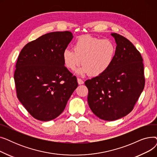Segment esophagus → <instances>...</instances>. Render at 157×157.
<instances>
[{
  "instance_id": "34e87169",
  "label": "esophagus",
  "mask_w": 157,
  "mask_h": 157,
  "mask_svg": "<svg viewBox=\"0 0 157 157\" xmlns=\"http://www.w3.org/2000/svg\"><path fill=\"white\" fill-rule=\"evenodd\" d=\"M78 83L79 84V85H81V84H83L84 83V81L82 80L81 78H78Z\"/></svg>"
}]
</instances>
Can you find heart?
<instances>
[{
	"mask_svg": "<svg viewBox=\"0 0 157 157\" xmlns=\"http://www.w3.org/2000/svg\"><path fill=\"white\" fill-rule=\"evenodd\" d=\"M116 45L110 39H101L90 35L79 36L73 44V49L66 48L63 52L65 67L74 71L82 63L78 71L82 75L90 73L92 76L102 75L113 63L116 55Z\"/></svg>",
	"mask_w": 157,
	"mask_h": 157,
	"instance_id": "b5f03b06",
	"label": "heart"
}]
</instances>
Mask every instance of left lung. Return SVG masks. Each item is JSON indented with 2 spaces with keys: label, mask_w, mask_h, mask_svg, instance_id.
Here are the masks:
<instances>
[{
  "label": "left lung",
  "mask_w": 157,
  "mask_h": 157,
  "mask_svg": "<svg viewBox=\"0 0 157 157\" xmlns=\"http://www.w3.org/2000/svg\"><path fill=\"white\" fill-rule=\"evenodd\" d=\"M111 36L117 44L113 63L102 75L85 82L90 108L106 121L124 117L132 111L145 85L141 53L125 37L117 33Z\"/></svg>",
  "instance_id": "8db88e82"
}]
</instances>
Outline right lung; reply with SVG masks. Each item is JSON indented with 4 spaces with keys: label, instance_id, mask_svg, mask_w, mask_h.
<instances>
[{
    "label": "right lung",
    "instance_id": "obj_1",
    "mask_svg": "<svg viewBox=\"0 0 157 157\" xmlns=\"http://www.w3.org/2000/svg\"><path fill=\"white\" fill-rule=\"evenodd\" d=\"M72 37L69 31L49 32L27 43L19 54L14 74L16 95L38 120L59 117L78 87L62 56Z\"/></svg>",
    "mask_w": 157,
    "mask_h": 157
}]
</instances>
